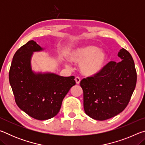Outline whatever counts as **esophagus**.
Segmentation results:
<instances>
[{
    "label": "esophagus",
    "instance_id": "1",
    "mask_svg": "<svg viewBox=\"0 0 145 145\" xmlns=\"http://www.w3.org/2000/svg\"><path fill=\"white\" fill-rule=\"evenodd\" d=\"M75 80L76 82V84H80V78L78 77H76L75 78Z\"/></svg>",
    "mask_w": 145,
    "mask_h": 145
}]
</instances>
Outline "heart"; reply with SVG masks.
Here are the masks:
<instances>
[{"label": "heart", "instance_id": "obj_1", "mask_svg": "<svg viewBox=\"0 0 145 145\" xmlns=\"http://www.w3.org/2000/svg\"><path fill=\"white\" fill-rule=\"evenodd\" d=\"M68 59L79 63V69L83 75L94 76L101 72L106 65L108 55L106 52L95 46L88 45L77 47L68 54Z\"/></svg>", "mask_w": 145, "mask_h": 145}]
</instances>
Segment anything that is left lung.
Segmentation results:
<instances>
[{"instance_id":"1","label":"left lung","mask_w":145,"mask_h":145,"mask_svg":"<svg viewBox=\"0 0 145 145\" xmlns=\"http://www.w3.org/2000/svg\"><path fill=\"white\" fill-rule=\"evenodd\" d=\"M118 56L119 63L111 61L99 74L80 81L84 111L94 120L103 121L121 112L136 88L137 73L131 54L122 48Z\"/></svg>"}]
</instances>
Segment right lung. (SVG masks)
Returning <instances> with one entry per match:
<instances>
[{
    "label": "right lung",
    "mask_w": 145,
    "mask_h": 145,
    "mask_svg": "<svg viewBox=\"0 0 145 145\" xmlns=\"http://www.w3.org/2000/svg\"><path fill=\"white\" fill-rule=\"evenodd\" d=\"M44 50L36 41H28L14 54L9 73L17 105L38 120L50 119L57 115L63 99L75 85L74 76L63 77L33 70L31 59L34 52Z\"/></svg>",
    "instance_id": "obj_1"
}]
</instances>
